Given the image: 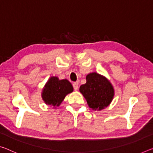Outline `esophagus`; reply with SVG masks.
I'll use <instances>...</instances> for the list:
<instances>
[{
    "label": "esophagus",
    "mask_w": 153,
    "mask_h": 153,
    "mask_svg": "<svg viewBox=\"0 0 153 153\" xmlns=\"http://www.w3.org/2000/svg\"><path fill=\"white\" fill-rule=\"evenodd\" d=\"M72 85H73L74 90L75 91L78 90V88H79V84H78V83H74L73 84H72Z\"/></svg>",
    "instance_id": "1"
}]
</instances>
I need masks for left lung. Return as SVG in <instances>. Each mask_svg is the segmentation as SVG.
I'll list each match as a JSON object with an SVG mask.
<instances>
[{
  "label": "left lung",
  "mask_w": 153,
  "mask_h": 153,
  "mask_svg": "<svg viewBox=\"0 0 153 153\" xmlns=\"http://www.w3.org/2000/svg\"><path fill=\"white\" fill-rule=\"evenodd\" d=\"M79 91L94 111H101L110 105L114 97L115 91L109 80L97 72L86 76V83L81 85Z\"/></svg>",
  "instance_id": "1"
}]
</instances>
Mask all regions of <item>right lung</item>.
<instances>
[{
    "label": "right lung",
    "mask_w": 153,
    "mask_h": 153,
    "mask_svg": "<svg viewBox=\"0 0 153 153\" xmlns=\"http://www.w3.org/2000/svg\"><path fill=\"white\" fill-rule=\"evenodd\" d=\"M73 91V87L67 79L59 80L57 76H51L42 89V98L45 104L57 109L65 96Z\"/></svg>",
    "instance_id": "1"
}]
</instances>
